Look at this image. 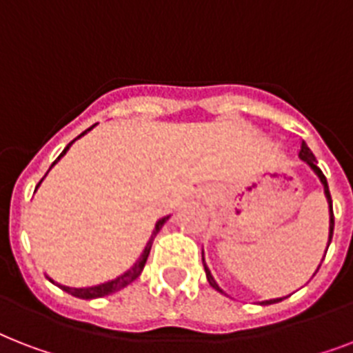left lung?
Segmentation results:
<instances>
[{
	"instance_id": "obj_1",
	"label": "left lung",
	"mask_w": 353,
	"mask_h": 353,
	"mask_svg": "<svg viewBox=\"0 0 353 353\" xmlns=\"http://www.w3.org/2000/svg\"><path fill=\"white\" fill-rule=\"evenodd\" d=\"M299 157H301L304 163H306L310 168H312L313 172H315V176L319 177V181L323 183V188H324V196H326V201H328V212H330V232H328V247L330 243H332V236H334V207H332V196H330V188H328V181H326V177H324V174L321 172V168L317 166V159H315V155H313V152L310 148H307V144L302 141V146H301V152H299ZM328 247H326V251H328ZM324 256H326V252H324ZM201 258H203V252H201ZM323 263V262H321ZM203 268H205V274H207V280H209V284L214 288L216 291H220V293H223V295H227L225 291L221 290L220 285H218V282L214 280V276H212V273H210V269L207 268V263H205V258H203ZM321 268V265H319ZM317 268V271H319ZM315 271V273H317ZM313 273V274H315ZM290 296V295H288ZM285 296H282V299H271V301H263L260 302V304H274V302H280L284 301Z\"/></svg>"
}]
</instances>
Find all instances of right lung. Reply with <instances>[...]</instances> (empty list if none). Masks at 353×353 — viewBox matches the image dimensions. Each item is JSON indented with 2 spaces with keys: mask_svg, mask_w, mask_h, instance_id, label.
<instances>
[{
  "mask_svg": "<svg viewBox=\"0 0 353 353\" xmlns=\"http://www.w3.org/2000/svg\"><path fill=\"white\" fill-rule=\"evenodd\" d=\"M97 124H93V126L91 128H88V130H85V132H82L79 135V137L77 139H80L82 137V135H85V133L90 132V130H93V128H95ZM77 139H74V141H77ZM74 141H71V143L68 144V146H65V148H63V152L60 155H58L57 157V161H54V163H52L51 165V168L54 165H57L58 161L62 159L63 155H65V152H68L69 148H71V144L74 143ZM51 168H49V170H51ZM47 170V172H49ZM41 181H43V179H41ZM40 181V183H41ZM40 183H38V187H40ZM36 187V188H38ZM168 218H170V216H165V218H161L159 221H157V223H155V229L154 231H152V236H150V240H148V243H146V245H144V249H143V252H141V256L137 258V262L133 263L132 268L128 269V271H124V273L122 274H119L117 279H113V280H108V282H102V284H97V285H90V288H69V285H62V284H58V282H54V280L51 279V276H47V279L51 280L52 284H57L58 288H60V290H63L65 291V293H69V295H73V296H79V299H85V301H88V299H99V296H106V295H112V293H115V291H121L122 288H126L128 284H132L133 280L137 279L139 274L143 273V269H144V263H146V260H148V254H150V249H152V243H154V238L155 236H157V232L161 231V229H163V225H165L166 223V220H168Z\"/></svg>",
  "mask_w": 353,
  "mask_h": 353,
  "instance_id": "1",
  "label": "right lung"
}]
</instances>
